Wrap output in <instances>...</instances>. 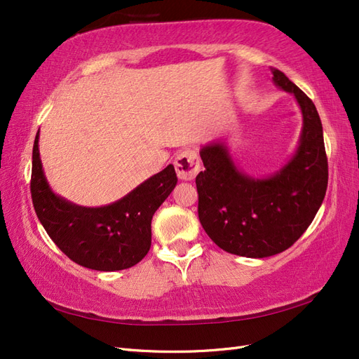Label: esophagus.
Listing matches in <instances>:
<instances>
[{
  "label": "esophagus",
  "instance_id": "34e87169",
  "mask_svg": "<svg viewBox=\"0 0 359 359\" xmlns=\"http://www.w3.org/2000/svg\"><path fill=\"white\" fill-rule=\"evenodd\" d=\"M175 170L180 180L184 181H191L194 177L198 175V172L201 170V163L199 157L194 151L186 149L180 153L175 158Z\"/></svg>",
  "mask_w": 359,
  "mask_h": 359
}]
</instances>
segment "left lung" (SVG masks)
Instances as JSON below:
<instances>
[{"mask_svg":"<svg viewBox=\"0 0 359 359\" xmlns=\"http://www.w3.org/2000/svg\"><path fill=\"white\" fill-rule=\"evenodd\" d=\"M273 82L295 97L302 115L298 147L277 172L250 177L222 139L201 148L205 170L196 177L199 220L224 252L269 257L285 252L307 231L328 186V160L316 106L287 76L276 70Z\"/></svg>","mask_w":359,"mask_h":359,"instance_id":"1","label":"left lung"}]
</instances>
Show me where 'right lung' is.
I'll list each match as a JSON object with an SVG mask.
<instances>
[{
    "label": "right lung",
    "instance_id": "1",
    "mask_svg": "<svg viewBox=\"0 0 359 359\" xmlns=\"http://www.w3.org/2000/svg\"><path fill=\"white\" fill-rule=\"evenodd\" d=\"M169 165L124 198L103 206L76 205L53 191L43 170L39 132L32 148L31 196L41 226L73 262L95 271L136 265L151 247V220L177 186Z\"/></svg>",
    "mask_w": 359,
    "mask_h": 359
}]
</instances>
